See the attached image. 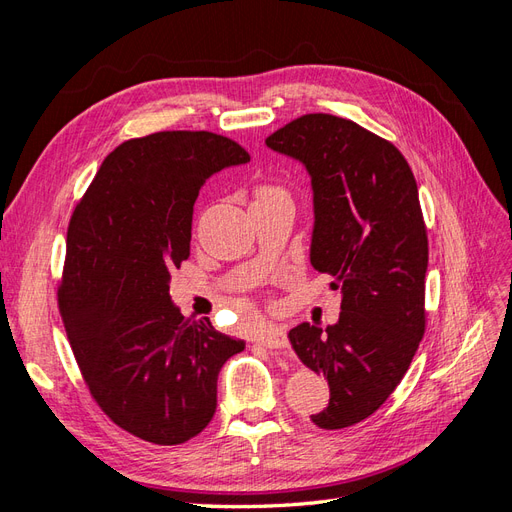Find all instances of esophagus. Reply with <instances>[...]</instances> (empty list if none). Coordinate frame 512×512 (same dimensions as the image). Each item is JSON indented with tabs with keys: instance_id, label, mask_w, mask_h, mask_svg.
<instances>
[{
	"instance_id": "34e87169",
	"label": "esophagus",
	"mask_w": 512,
	"mask_h": 512,
	"mask_svg": "<svg viewBox=\"0 0 512 512\" xmlns=\"http://www.w3.org/2000/svg\"><path fill=\"white\" fill-rule=\"evenodd\" d=\"M258 342L267 348H286L288 346V337L282 327H265L258 333Z\"/></svg>"
}]
</instances>
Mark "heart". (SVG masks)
Wrapping results in <instances>:
<instances>
[{
    "mask_svg": "<svg viewBox=\"0 0 512 512\" xmlns=\"http://www.w3.org/2000/svg\"><path fill=\"white\" fill-rule=\"evenodd\" d=\"M275 196H286V198H288V194H286L282 188H275V185H262V188L258 190V198H256V200L275 198Z\"/></svg>",
    "mask_w": 512,
    "mask_h": 512,
    "instance_id": "1",
    "label": "heart"
}]
</instances>
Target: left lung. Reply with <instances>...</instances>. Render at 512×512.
<instances>
[{"label": "left lung", "instance_id": "obj_1", "mask_svg": "<svg viewBox=\"0 0 512 512\" xmlns=\"http://www.w3.org/2000/svg\"><path fill=\"white\" fill-rule=\"evenodd\" d=\"M265 143L312 179L309 262L342 290V312L327 329L301 322L288 337L329 382V406L312 423L344 429L389 399L425 333L429 250L418 188L399 149L350 119L303 115Z\"/></svg>", "mask_w": 512, "mask_h": 512}]
</instances>
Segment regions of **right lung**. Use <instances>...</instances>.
<instances>
[{
    "label": "right lung",
    "instance_id": "1",
    "mask_svg": "<svg viewBox=\"0 0 512 512\" xmlns=\"http://www.w3.org/2000/svg\"><path fill=\"white\" fill-rule=\"evenodd\" d=\"M250 162L213 132H156L102 162L68 226L59 309L74 359L108 418L173 446L198 436L218 406L222 365L243 339L185 318L168 294L190 256L205 181Z\"/></svg>",
    "mask_w": 512,
    "mask_h": 512
}]
</instances>
